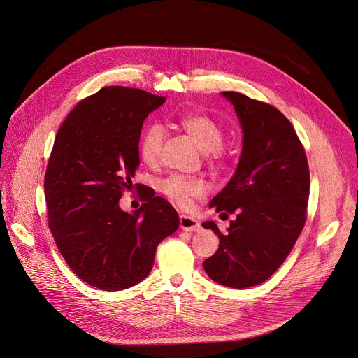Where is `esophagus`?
Returning a JSON list of instances; mask_svg holds the SVG:
<instances>
[{
	"label": "esophagus",
	"instance_id": "obj_1",
	"mask_svg": "<svg viewBox=\"0 0 358 358\" xmlns=\"http://www.w3.org/2000/svg\"><path fill=\"white\" fill-rule=\"evenodd\" d=\"M180 227L187 231H198L201 230V224L198 220L189 217V216H180Z\"/></svg>",
	"mask_w": 358,
	"mask_h": 358
}]
</instances>
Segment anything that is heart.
Here are the masks:
<instances>
[{
	"label": "heart",
	"mask_w": 358,
	"mask_h": 358,
	"mask_svg": "<svg viewBox=\"0 0 358 358\" xmlns=\"http://www.w3.org/2000/svg\"><path fill=\"white\" fill-rule=\"evenodd\" d=\"M177 124L185 131L202 150L208 153V159L215 164L226 163L229 153L223 146L224 131L222 124L201 111L184 113L177 118ZM166 139V132L162 125L152 124L145 128L139 141V152L145 162L155 163L162 152ZM163 194L181 208L189 206L192 199L205 196L208 187L202 178L170 176L162 182Z\"/></svg>",
	"instance_id": "b5f03b06"
}]
</instances>
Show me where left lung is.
I'll list each match as a JSON object with an SVG mask.
<instances>
[{"instance_id": "8db88e82", "label": "left lung", "mask_w": 358, "mask_h": 358, "mask_svg": "<svg viewBox=\"0 0 358 358\" xmlns=\"http://www.w3.org/2000/svg\"><path fill=\"white\" fill-rule=\"evenodd\" d=\"M240 118L244 145L236 174L210 201L222 215L234 213L226 233L202 226L220 240L203 262L208 276L233 289L268 280L300 237L310 196V169L292 122L276 107L238 92H222Z\"/></svg>"}]
</instances>
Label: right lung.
Wrapping results in <instances>:
<instances>
[{"mask_svg":"<svg viewBox=\"0 0 358 358\" xmlns=\"http://www.w3.org/2000/svg\"><path fill=\"white\" fill-rule=\"evenodd\" d=\"M164 101L141 89L101 87L73 107L52 145L44 176L50 231L72 272L104 292L142 282L157 245L180 224L149 187L132 215L118 205L139 166L143 121Z\"/></svg>","mask_w":358,"mask_h":358,"instance_id":"right-lung-1","label":"right lung"}]
</instances>
